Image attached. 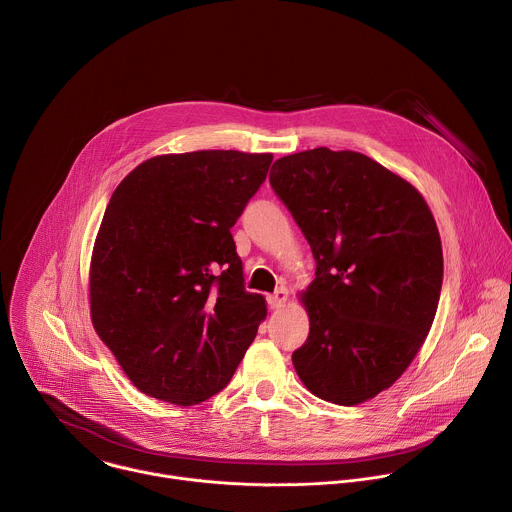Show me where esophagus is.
<instances>
[{"mask_svg": "<svg viewBox=\"0 0 512 512\" xmlns=\"http://www.w3.org/2000/svg\"><path fill=\"white\" fill-rule=\"evenodd\" d=\"M285 301H287V289H285V287H279L273 295H269V297H267V303H269V307H271V309L281 307Z\"/></svg>", "mask_w": 512, "mask_h": 512, "instance_id": "1", "label": "esophagus"}]
</instances>
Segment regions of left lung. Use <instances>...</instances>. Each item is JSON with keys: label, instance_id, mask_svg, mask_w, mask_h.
<instances>
[{"label": "left lung", "instance_id": "8db88e82", "mask_svg": "<svg viewBox=\"0 0 512 512\" xmlns=\"http://www.w3.org/2000/svg\"><path fill=\"white\" fill-rule=\"evenodd\" d=\"M269 183L315 259L295 372L321 400L366 402L404 374L432 327L444 275L434 217L410 183L352 150L283 156Z\"/></svg>", "mask_w": 512, "mask_h": 512}]
</instances>
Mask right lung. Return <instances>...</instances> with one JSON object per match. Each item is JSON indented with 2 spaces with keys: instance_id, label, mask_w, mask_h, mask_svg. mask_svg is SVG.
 <instances>
[{
  "instance_id": "1",
  "label": "right lung",
  "mask_w": 512,
  "mask_h": 512,
  "mask_svg": "<svg viewBox=\"0 0 512 512\" xmlns=\"http://www.w3.org/2000/svg\"><path fill=\"white\" fill-rule=\"evenodd\" d=\"M273 154L154 156L116 187L92 253L96 333L146 396L193 406L221 392L267 315L245 289L231 227Z\"/></svg>"
}]
</instances>
